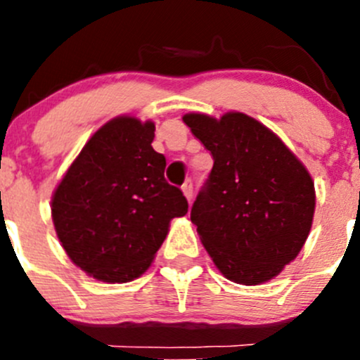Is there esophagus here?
<instances>
[{
	"instance_id": "1",
	"label": "esophagus",
	"mask_w": 360,
	"mask_h": 360,
	"mask_svg": "<svg viewBox=\"0 0 360 360\" xmlns=\"http://www.w3.org/2000/svg\"><path fill=\"white\" fill-rule=\"evenodd\" d=\"M181 190H183L184 197L188 198V202L193 200V181L186 179V183H184L183 186H181Z\"/></svg>"
}]
</instances>
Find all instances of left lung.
<instances>
[{
	"instance_id": "8db88e82",
	"label": "left lung",
	"mask_w": 360,
	"mask_h": 360,
	"mask_svg": "<svg viewBox=\"0 0 360 360\" xmlns=\"http://www.w3.org/2000/svg\"><path fill=\"white\" fill-rule=\"evenodd\" d=\"M183 122L214 160L191 207L203 248L228 281H270L310 233V174L271 130L244 112H226L221 120L190 112Z\"/></svg>"
}]
</instances>
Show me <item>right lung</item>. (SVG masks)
<instances>
[{
  "label": "right lung",
  "mask_w": 360,
  "mask_h": 360,
  "mask_svg": "<svg viewBox=\"0 0 360 360\" xmlns=\"http://www.w3.org/2000/svg\"><path fill=\"white\" fill-rule=\"evenodd\" d=\"M155 123L118 116L101 127L52 198L57 237L76 266L103 282L148 270L172 217L188 212L165 181V157L151 146Z\"/></svg>",
  "instance_id": "obj_1"
}]
</instances>
